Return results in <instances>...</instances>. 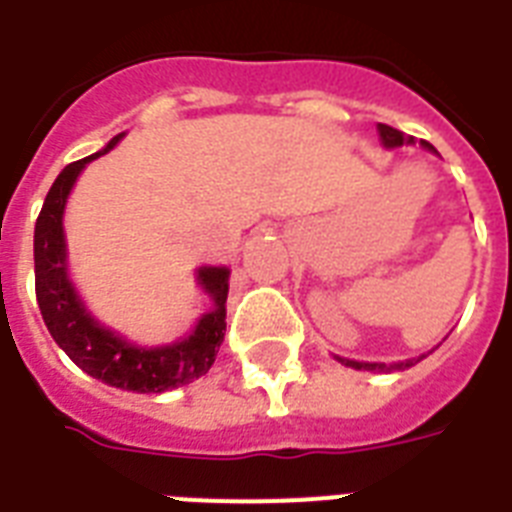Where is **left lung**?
I'll return each instance as SVG.
<instances>
[{
  "mask_svg": "<svg viewBox=\"0 0 512 512\" xmlns=\"http://www.w3.org/2000/svg\"><path fill=\"white\" fill-rule=\"evenodd\" d=\"M377 130H380L382 143H385V146H388V148H396V146H404V143H412V138H406L404 132L393 130V127H388V124H380ZM422 146L428 148V151H436V148L430 146V143H422ZM337 361H342V364H345V366H353V369H369V372H374V369H406V366L417 364L420 358H417V361H398V364H390V366H385V364H366V361H350V358H340V356H337Z\"/></svg>",
  "mask_w": 512,
  "mask_h": 512,
  "instance_id": "obj_1",
  "label": "left lung"
}]
</instances>
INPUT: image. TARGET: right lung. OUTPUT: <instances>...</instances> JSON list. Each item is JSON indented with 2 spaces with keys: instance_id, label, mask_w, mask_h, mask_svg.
Listing matches in <instances>:
<instances>
[{
  "instance_id": "right-lung-1",
  "label": "right lung",
  "mask_w": 512,
  "mask_h": 512,
  "mask_svg": "<svg viewBox=\"0 0 512 512\" xmlns=\"http://www.w3.org/2000/svg\"><path fill=\"white\" fill-rule=\"evenodd\" d=\"M124 138L116 135L100 154ZM95 154V156H100ZM95 156L68 164L52 183L50 193L36 217L34 228V279L36 303L50 329L52 340L66 356L95 380L132 390V393H162L185 382L199 380L215 364L217 350L225 337V300H228V268H199V284L212 297V311L204 313L185 340L164 348H138L111 329L92 319L68 281L63 209L76 177Z\"/></svg>"
}]
</instances>
